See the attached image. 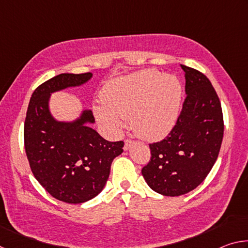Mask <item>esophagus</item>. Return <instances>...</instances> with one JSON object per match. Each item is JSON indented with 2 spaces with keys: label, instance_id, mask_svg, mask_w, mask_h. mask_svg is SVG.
<instances>
[{
  "label": "esophagus",
  "instance_id": "1",
  "mask_svg": "<svg viewBox=\"0 0 248 248\" xmlns=\"http://www.w3.org/2000/svg\"><path fill=\"white\" fill-rule=\"evenodd\" d=\"M134 143V141H132V140H129V139H127L124 141V151H127V150H129L130 148H131V145Z\"/></svg>",
  "mask_w": 248,
  "mask_h": 248
}]
</instances>
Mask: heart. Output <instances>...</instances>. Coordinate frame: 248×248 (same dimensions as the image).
<instances>
[{
	"instance_id": "b5f03b06",
	"label": "heart",
	"mask_w": 248,
	"mask_h": 248,
	"mask_svg": "<svg viewBox=\"0 0 248 248\" xmlns=\"http://www.w3.org/2000/svg\"><path fill=\"white\" fill-rule=\"evenodd\" d=\"M182 97V83L175 75L145 69L109 82L103 91V104L96 105L94 112L112 132L130 118L138 136L154 140L174 128Z\"/></svg>"
}]
</instances>
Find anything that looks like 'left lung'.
Instances as JSON below:
<instances>
[{"label":"left lung","instance_id":"1","mask_svg":"<svg viewBox=\"0 0 248 248\" xmlns=\"http://www.w3.org/2000/svg\"><path fill=\"white\" fill-rule=\"evenodd\" d=\"M186 98L171 131L150 144L151 161L142 175L154 191L176 197L194 190L211 170L220 152L224 124L220 99L199 71L182 65Z\"/></svg>","mask_w":248,"mask_h":248}]
</instances>
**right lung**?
<instances>
[{"mask_svg":"<svg viewBox=\"0 0 248 248\" xmlns=\"http://www.w3.org/2000/svg\"><path fill=\"white\" fill-rule=\"evenodd\" d=\"M92 73H62L33 92L24 125L25 151L35 178L54 198L68 203L93 199L104 189L116 156L124 152V142L105 140L87 124H94L91 110L79 118L58 121L49 110L52 93L79 86Z\"/></svg>","mask_w":248,"mask_h":248,"instance_id":"right-lung-1","label":"right lung"}]
</instances>
